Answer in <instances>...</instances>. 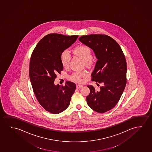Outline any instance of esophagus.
<instances>
[{
	"instance_id": "1",
	"label": "esophagus",
	"mask_w": 152,
	"mask_h": 152,
	"mask_svg": "<svg viewBox=\"0 0 152 152\" xmlns=\"http://www.w3.org/2000/svg\"><path fill=\"white\" fill-rule=\"evenodd\" d=\"M82 87H83V86H81V85H80V84H77V89H80V88H81Z\"/></svg>"
}]
</instances>
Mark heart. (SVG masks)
<instances>
[{
    "label": "heart",
    "mask_w": 152,
    "mask_h": 152,
    "mask_svg": "<svg viewBox=\"0 0 152 152\" xmlns=\"http://www.w3.org/2000/svg\"><path fill=\"white\" fill-rule=\"evenodd\" d=\"M73 53L86 61V64L89 65L92 63V52L90 47L86 46H80L73 49ZM71 56L67 50H64L61 54L60 60L64 67L68 66L70 61ZM86 76V73H75L72 75V79L75 81L81 82L82 77Z\"/></svg>",
    "instance_id": "b5f03b06"
}]
</instances>
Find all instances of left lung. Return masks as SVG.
<instances>
[{"mask_svg": "<svg viewBox=\"0 0 152 152\" xmlns=\"http://www.w3.org/2000/svg\"><path fill=\"white\" fill-rule=\"evenodd\" d=\"M79 39L93 50L97 59L91 75L92 81L103 84L99 91L93 86H87L90 93L86 102L94 111L104 113L115 106L126 86L125 56L117 42L108 35H83Z\"/></svg>", "mask_w": 152, "mask_h": 152, "instance_id": "8db88e82", "label": "left lung"}]
</instances>
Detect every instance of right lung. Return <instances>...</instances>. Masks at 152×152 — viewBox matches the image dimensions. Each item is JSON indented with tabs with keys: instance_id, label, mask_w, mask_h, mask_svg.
<instances>
[{
	"instance_id": "1",
	"label": "right lung",
	"mask_w": 152,
	"mask_h": 152,
	"mask_svg": "<svg viewBox=\"0 0 152 152\" xmlns=\"http://www.w3.org/2000/svg\"><path fill=\"white\" fill-rule=\"evenodd\" d=\"M78 36L53 33L41 39L33 51L30 59V81L40 105L53 114L61 113L70 105L75 84L66 81L65 86L55 85L57 74L64 66L61 54L77 40Z\"/></svg>"
}]
</instances>
